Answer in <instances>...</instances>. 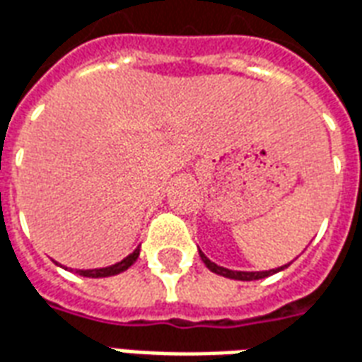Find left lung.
<instances>
[{
  "label": "left lung",
  "mask_w": 362,
  "mask_h": 362,
  "mask_svg": "<svg viewBox=\"0 0 362 362\" xmlns=\"http://www.w3.org/2000/svg\"><path fill=\"white\" fill-rule=\"evenodd\" d=\"M199 257H202V261L205 263L211 272H215V274H221L224 278H230V280H242V282H251V280H261V278H267V276H272V274H276L280 270L288 269L291 263L284 264V267H278V269H272V270H259V272H247V270H230V269H224V267H218L216 263H213L209 257H205L203 251H199Z\"/></svg>",
  "instance_id": "obj_1"
}]
</instances>
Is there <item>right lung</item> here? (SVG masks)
<instances>
[{
    "mask_svg": "<svg viewBox=\"0 0 362 362\" xmlns=\"http://www.w3.org/2000/svg\"><path fill=\"white\" fill-rule=\"evenodd\" d=\"M140 255V245L134 249L132 253L128 257H124L122 261L119 263L111 264V267H103V269H90V270H76V274L86 278H107V276H115V274H120V272H124L136 263V259Z\"/></svg>",
    "mask_w": 362,
    "mask_h": 362,
    "instance_id": "obj_1",
    "label": "right lung"
}]
</instances>
